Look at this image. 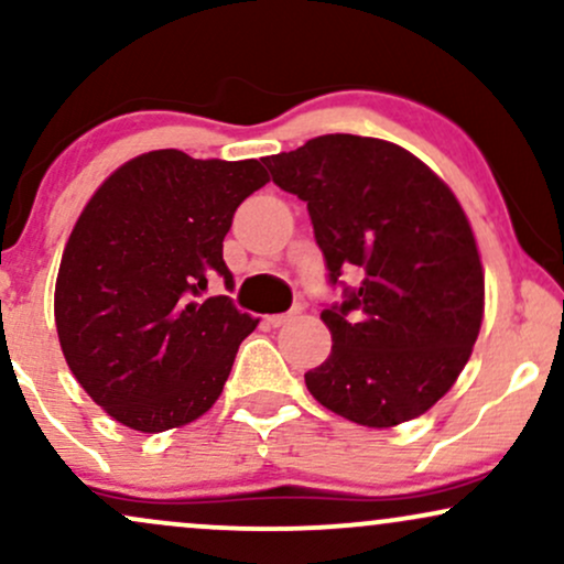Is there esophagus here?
<instances>
[{"instance_id":"34e87169","label":"esophagus","mask_w":564,"mask_h":564,"mask_svg":"<svg viewBox=\"0 0 564 564\" xmlns=\"http://www.w3.org/2000/svg\"><path fill=\"white\" fill-rule=\"evenodd\" d=\"M302 315V304H296V307H291L289 313H278V315H268V326H273V328H278V326H286V323H291V321H296Z\"/></svg>"}]
</instances>
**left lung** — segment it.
I'll use <instances>...</instances> for the list:
<instances>
[{"label":"left lung","mask_w":564,"mask_h":564,"mask_svg":"<svg viewBox=\"0 0 564 564\" xmlns=\"http://www.w3.org/2000/svg\"><path fill=\"white\" fill-rule=\"evenodd\" d=\"M262 161L307 204L328 283L341 289L321 313L334 345L304 373L307 390L377 430L422 416L467 366L482 323V264L456 196L413 153L377 138L321 134Z\"/></svg>","instance_id":"obj_1"}]
</instances>
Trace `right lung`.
<instances>
[{
	"instance_id": "obj_1",
	"label": "right lung",
	"mask_w": 564,
	"mask_h": 564,
	"mask_svg": "<svg viewBox=\"0 0 564 564\" xmlns=\"http://www.w3.org/2000/svg\"><path fill=\"white\" fill-rule=\"evenodd\" d=\"M268 180L257 159L170 148L127 161L84 206L57 273V339L116 422L153 435L215 405L257 318L206 289L236 286L223 241Z\"/></svg>"
}]
</instances>
